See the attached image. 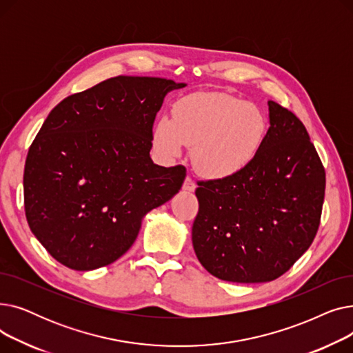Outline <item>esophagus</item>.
Returning a JSON list of instances; mask_svg holds the SVG:
<instances>
[{"label":"esophagus","mask_w":353,"mask_h":353,"mask_svg":"<svg viewBox=\"0 0 353 353\" xmlns=\"http://www.w3.org/2000/svg\"><path fill=\"white\" fill-rule=\"evenodd\" d=\"M183 189L188 190V192H194V190H196V183H194V180L188 176L186 180H184V183H183Z\"/></svg>","instance_id":"obj_1"}]
</instances>
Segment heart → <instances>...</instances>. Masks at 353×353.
Returning <instances> with one entry per match:
<instances>
[{
  "instance_id": "b5f03b06",
  "label": "heart",
  "mask_w": 353,
  "mask_h": 353,
  "mask_svg": "<svg viewBox=\"0 0 353 353\" xmlns=\"http://www.w3.org/2000/svg\"><path fill=\"white\" fill-rule=\"evenodd\" d=\"M266 134L268 117L261 107L226 92H193L174 104L172 119L157 121L153 141L164 159L177 157L184 144L192 147L196 169L223 179L245 169Z\"/></svg>"
}]
</instances>
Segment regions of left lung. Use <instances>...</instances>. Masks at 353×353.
Returning a JSON list of instances; mask_svg holds the SVG:
<instances>
[{"label": "left lung", "mask_w": 353, "mask_h": 353, "mask_svg": "<svg viewBox=\"0 0 353 353\" xmlns=\"http://www.w3.org/2000/svg\"><path fill=\"white\" fill-rule=\"evenodd\" d=\"M269 120L263 145L243 170L197 181L193 248L221 281L277 279L309 249L321 225L326 176L306 127L274 101Z\"/></svg>", "instance_id": "8db88e82"}]
</instances>
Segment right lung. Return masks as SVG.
Segmentation results:
<instances>
[{"label":"right lung","mask_w":353,"mask_h":353,"mask_svg":"<svg viewBox=\"0 0 353 353\" xmlns=\"http://www.w3.org/2000/svg\"><path fill=\"white\" fill-rule=\"evenodd\" d=\"M186 84L119 76L55 105L30 145L24 169L28 226L72 270L116 262L145 213L170 200L186 167L153 163V124L169 91Z\"/></svg>","instance_id":"obj_1"}]
</instances>
